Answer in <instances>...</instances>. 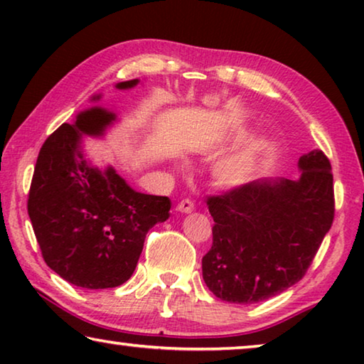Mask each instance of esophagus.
I'll return each instance as SVG.
<instances>
[{"label":"esophagus","instance_id":"34e87169","mask_svg":"<svg viewBox=\"0 0 364 364\" xmlns=\"http://www.w3.org/2000/svg\"><path fill=\"white\" fill-rule=\"evenodd\" d=\"M176 210H178V212H183V213H191V212L194 210V204H193V200H189V199H183L181 202H178Z\"/></svg>","mask_w":364,"mask_h":364}]
</instances>
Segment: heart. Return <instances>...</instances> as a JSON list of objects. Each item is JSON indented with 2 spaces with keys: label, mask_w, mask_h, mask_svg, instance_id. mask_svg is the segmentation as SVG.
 I'll list each match as a JSON object with an SVG mask.
<instances>
[{
  "label": "heart",
  "mask_w": 364,
  "mask_h": 364,
  "mask_svg": "<svg viewBox=\"0 0 364 364\" xmlns=\"http://www.w3.org/2000/svg\"><path fill=\"white\" fill-rule=\"evenodd\" d=\"M263 160V149L258 146L250 147V149L244 151L239 156H234L231 159L225 160L217 170V176L221 184L226 186H237L247 180H250L252 175L262 167Z\"/></svg>",
  "instance_id": "heart-1"
}]
</instances>
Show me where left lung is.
Masks as SVG:
<instances>
[{
	"instance_id": "1",
	"label": "left lung",
	"mask_w": 364,
	"mask_h": 364,
	"mask_svg": "<svg viewBox=\"0 0 364 364\" xmlns=\"http://www.w3.org/2000/svg\"><path fill=\"white\" fill-rule=\"evenodd\" d=\"M299 168L297 181H252L207 197L215 225L202 276L218 299L257 304L310 268L334 221V184L323 151L301 156Z\"/></svg>"
}]
</instances>
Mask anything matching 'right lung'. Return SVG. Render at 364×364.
I'll return each mask as SVG.
<instances>
[{"label": "right lung", "mask_w": 364, "mask_h": 364, "mask_svg": "<svg viewBox=\"0 0 364 364\" xmlns=\"http://www.w3.org/2000/svg\"><path fill=\"white\" fill-rule=\"evenodd\" d=\"M114 120L112 112L93 107L78 114L73 125L63 123L43 143L28 191L27 210L43 260L83 289L130 279L147 231L170 215L168 197L136 193L112 167L102 171L86 162L83 133L100 136Z\"/></svg>", "instance_id": "obj_1"}]
</instances>
